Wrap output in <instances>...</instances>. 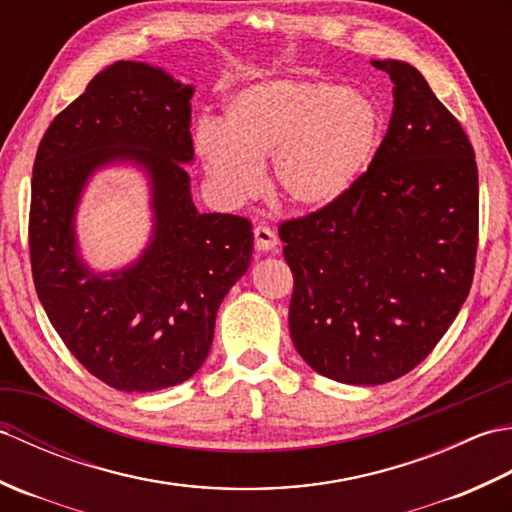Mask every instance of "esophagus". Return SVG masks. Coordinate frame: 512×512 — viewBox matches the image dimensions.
<instances>
[{
    "label": "esophagus",
    "instance_id": "1",
    "mask_svg": "<svg viewBox=\"0 0 512 512\" xmlns=\"http://www.w3.org/2000/svg\"><path fill=\"white\" fill-rule=\"evenodd\" d=\"M255 248L257 250H264V253H268V250H275L277 248V235H275V231L270 226H264V224H259V226H255Z\"/></svg>",
    "mask_w": 512,
    "mask_h": 512
}]
</instances>
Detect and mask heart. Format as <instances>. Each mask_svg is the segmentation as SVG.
I'll return each mask as SVG.
<instances>
[{"instance_id": "1", "label": "heart", "mask_w": 512, "mask_h": 512, "mask_svg": "<svg viewBox=\"0 0 512 512\" xmlns=\"http://www.w3.org/2000/svg\"><path fill=\"white\" fill-rule=\"evenodd\" d=\"M383 140L372 96L325 81H266L228 101L222 125L202 121L195 151L224 198L262 189L266 160L281 200L299 211L336 204L365 176Z\"/></svg>"}]
</instances>
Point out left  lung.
<instances>
[{"mask_svg":"<svg viewBox=\"0 0 512 512\" xmlns=\"http://www.w3.org/2000/svg\"><path fill=\"white\" fill-rule=\"evenodd\" d=\"M394 112L372 165L328 209L279 226L295 288L290 336L314 372L383 385L458 317L475 273L480 187L469 136L409 63L372 61Z\"/></svg>","mask_w":512,"mask_h":512,"instance_id":"8db88e82","label":"left lung"}]
</instances>
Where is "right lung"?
I'll return each mask as SVG.
<instances>
[{
    "label": "right lung",
    "mask_w": 512,
    "mask_h": 512,
    "mask_svg": "<svg viewBox=\"0 0 512 512\" xmlns=\"http://www.w3.org/2000/svg\"><path fill=\"white\" fill-rule=\"evenodd\" d=\"M191 96L193 85L165 70L118 61L54 116L32 167L37 297L76 361L121 391L167 389L198 372L217 308L253 255L250 220L200 213L191 200ZM118 159L150 173L155 233L136 265L96 276L75 253L73 213L91 173Z\"/></svg>",
    "instance_id": "obj_1"
}]
</instances>
